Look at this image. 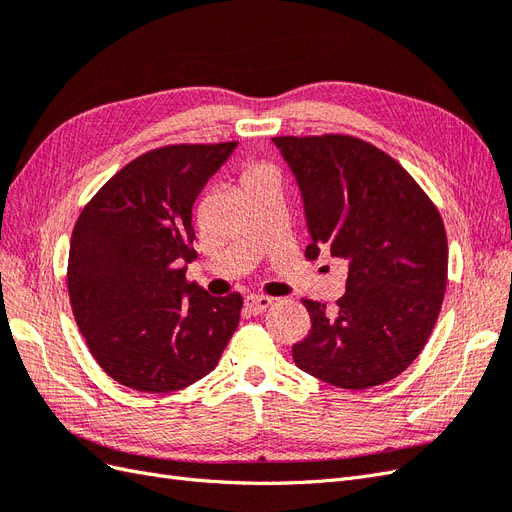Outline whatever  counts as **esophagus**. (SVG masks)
<instances>
[{
    "label": "esophagus",
    "mask_w": 512,
    "mask_h": 512,
    "mask_svg": "<svg viewBox=\"0 0 512 512\" xmlns=\"http://www.w3.org/2000/svg\"><path fill=\"white\" fill-rule=\"evenodd\" d=\"M273 305L271 297H262V294H252V297L245 299V307L250 314H262Z\"/></svg>",
    "instance_id": "1"
}]
</instances>
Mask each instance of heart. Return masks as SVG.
I'll return each mask as SVG.
<instances>
[{
	"instance_id": "heart-1",
	"label": "heart",
	"mask_w": 512,
	"mask_h": 512,
	"mask_svg": "<svg viewBox=\"0 0 512 512\" xmlns=\"http://www.w3.org/2000/svg\"><path fill=\"white\" fill-rule=\"evenodd\" d=\"M267 175H273L271 166H267V164H252L250 168L245 170V181L258 179V177H267Z\"/></svg>"
}]
</instances>
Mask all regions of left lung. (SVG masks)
<instances>
[{
	"label": "left lung",
	"instance_id": "left-lung-1",
	"mask_svg": "<svg viewBox=\"0 0 512 512\" xmlns=\"http://www.w3.org/2000/svg\"><path fill=\"white\" fill-rule=\"evenodd\" d=\"M305 203L312 243L348 260L346 294L303 299L312 331L292 346L299 369L363 391L406 371L440 316L448 243L438 207L389 153L350 134L275 136Z\"/></svg>",
	"mask_w": 512,
	"mask_h": 512
}]
</instances>
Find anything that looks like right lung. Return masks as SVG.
<instances>
[{"instance_id": "right-lung-1", "label": "right lung", "mask_w": 512, "mask_h": 512, "mask_svg": "<svg viewBox=\"0 0 512 512\" xmlns=\"http://www.w3.org/2000/svg\"><path fill=\"white\" fill-rule=\"evenodd\" d=\"M237 141L164 145L128 162L83 207L72 230L68 294L91 356L119 384L179 391L218 365L243 297L185 280L194 200Z\"/></svg>"}]
</instances>
